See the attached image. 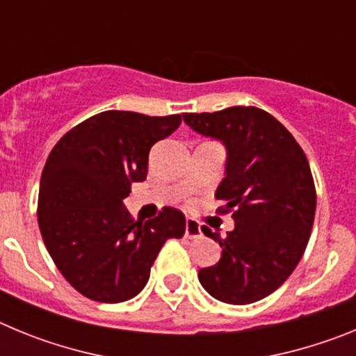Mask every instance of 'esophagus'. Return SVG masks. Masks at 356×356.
Masks as SVG:
<instances>
[{
    "instance_id": "obj_1",
    "label": "esophagus",
    "mask_w": 356,
    "mask_h": 356,
    "mask_svg": "<svg viewBox=\"0 0 356 356\" xmlns=\"http://www.w3.org/2000/svg\"><path fill=\"white\" fill-rule=\"evenodd\" d=\"M185 237L188 238H200L201 237V226L194 219L185 221Z\"/></svg>"
}]
</instances>
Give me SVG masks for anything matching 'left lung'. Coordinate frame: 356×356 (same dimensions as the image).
I'll list each match as a JSON object with an SVG mask.
<instances>
[{
    "label": "left lung",
    "mask_w": 356,
    "mask_h": 356,
    "mask_svg": "<svg viewBox=\"0 0 356 356\" xmlns=\"http://www.w3.org/2000/svg\"><path fill=\"white\" fill-rule=\"evenodd\" d=\"M194 131L225 143L226 176L217 213H232L235 228L221 237V260L197 273L201 285L222 303L250 305L275 292L305 253L316 216V185L307 155L291 131L257 106L185 114Z\"/></svg>",
    "instance_id": "obj_1"
}]
</instances>
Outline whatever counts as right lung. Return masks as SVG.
Wrapping results in <instances>:
<instances>
[{
  "mask_svg": "<svg viewBox=\"0 0 356 356\" xmlns=\"http://www.w3.org/2000/svg\"><path fill=\"white\" fill-rule=\"evenodd\" d=\"M181 115L106 110L69 130L49 153L37 219L46 250L80 294L119 303L139 294L168 238H181L185 216L163 207L135 221L122 200L144 181L151 146L180 127Z\"/></svg>",
  "mask_w": 356,
  "mask_h": 356,
  "instance_id": "right-lung-1",
  "label": "right lung"
}]
</instances>
